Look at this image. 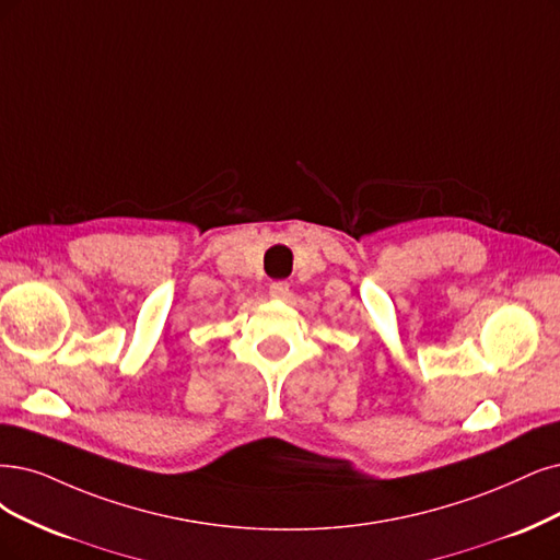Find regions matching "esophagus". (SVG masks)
Returning a JSON list of instances; mask_svg holds the SVG:
<instances>
[{
  "label": "esophagus",
  "instance_id": "34e87169",
  "mask_svg": "<svg viewBox=\"0 0 560 560\" xmlns=\"http://www.w3.org/2000/svg\"><path fill=\"white\" fill-rule=\"evenodd\" d=\"M288 293H291V283L288 281L269 283V295H272L275 300H283V298H288Z\"/></svg>",
  "mask_w": 560,
  "mask_h": 560
}]
</instances>
